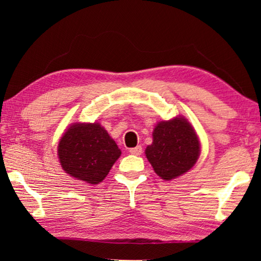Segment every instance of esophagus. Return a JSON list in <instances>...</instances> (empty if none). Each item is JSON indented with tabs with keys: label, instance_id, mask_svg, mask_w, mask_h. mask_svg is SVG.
<instances>
[{
	"label": "esophagus",
	"instance_id": "34e87169",
	"mask_svg": "<svg viewBox=\"0 0 261 261\" xmlns=\"http://www.w3.org/2000/svg\"><path fill=\"white\" fill-rule=\"evenodd\" d=\"M129 152L131 154H134V155H140V154L143 153V148H141V146H137L134 148H130Z\"/></svg>",
	"mask_w": 261,
	"mask_h": 261
}]
</instances>
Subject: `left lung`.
<instances>
[{"label": "left lung", "instance_id": "obj_1", "mask_svg": "<svg viewBox=\"0 0 261 261\" xmlns=\"http://www.w3.org/2000/svg\"><path fill=\"white\" fill-rule=\"evenodd\" d=\"M147 160L162 179L170 180L189 171L200 154V143L187 118L177 116L159 122L153 143L145 149Z\"/></svg>", "mask_w": 261, "mask_h": 261}]
</instances>
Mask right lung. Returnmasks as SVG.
Returning a JSON list of instances; mask_svg holds the SVG:
<instances>
[{"instance_id": "1", "label": "right lung", "mask_w": 261, "mask_h": 261, "mask_svg": "<svg viewBox=\"0 0 261 261\" xmlns=\"http://www.w3.org/2000/svg\"><path fill=\"white\" fill-rule=\"evenodd\" d=\"M57 155L69 176L95 185L108 175L121 149L99 123H73L61 137Z\"/></svg>"}]
</instances>
